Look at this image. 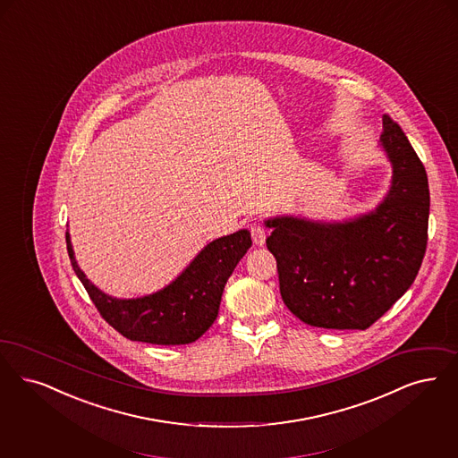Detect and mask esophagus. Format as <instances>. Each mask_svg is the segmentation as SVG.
Here are the masks:
<instances>
[{
  "label": "esophagus",
  "mask_w": 458,
  "mask_h": 458,
  "mask_svg": "<svg viewBox=\"0 0 458 458\" xmlns=\"http://www.w3.org/2000/svg\"><path fill=\"white\" fill-rule=\"evenodd\" d=\"M250 235H252V240H254V243L259 245V247H262L264 243H266V230L262 228V226H259V225H254V226H250Z\"/></svg>",
  "instance_id": "obj_1"
}]
</instances>
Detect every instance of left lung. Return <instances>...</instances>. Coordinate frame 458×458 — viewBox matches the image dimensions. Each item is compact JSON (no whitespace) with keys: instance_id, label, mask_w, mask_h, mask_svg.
<instances>
[{"instance_id":"8db88e82","label":"left lung","mask_w":458,"mask_h":458,"mask_svg":"<svg viewBox=\"0 0 458 458\" xmlns=\"http://www.w3.org/2000/svg\"><path fill=\"white\" fill-rule=\"evenodd\" d=\"M380 143L394 177L375 211L343 223L294 216L266 221L273 228L266 243L276 257L281 298L313 327L368 329L420 273L428 243V175L388 115Z\"/></svg>"}]
</instances>
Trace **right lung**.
I'll return each mask as SVG.
<instances>
[{
	"instance_id": "add662e5",
	"label": "right lung",
	"mask_w": 458,
	"mask_h": 458,
	"mask_svg": "<svg viewBox=\"0 0 458 458\" xmlns=\"http://www.w3.org/2000/svg\"><path fill=\"white\" fill-rule=\"evenodd\" d=\"M66 247L74 273L109 326L131 341L179 346L194 343L213 326L225 284L252 247V238L247 230H238L213 240L166 288L132 300L112 298L93 286L74 260L68 232Z\"/></svg>"
}]
</instances>
